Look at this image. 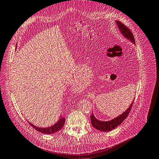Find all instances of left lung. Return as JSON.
<instances>
[{"mask_svg":"<svg viewBox=\"0 0 159 159\" xmlns=\"http://www.w3.org/2000/svg\"><path fill=\"white\" fill-rule=\"evenodd\" d=\"M116 23L117 24V27H118V29L120 30V31L121 32V34L123 35L124 37L126 39L129 40L132 43L135 44V40H134L133 34L128 28L126 27L123 23H121L119 21H116ZM134 101V100H133V101L132 102V103L130 104L129 107L126 109L123 113H121V115L116 117L114 119H112L111 120L105 121H100L99 120H97L94 116V114L92 113L90 117L92 125L95 129L100 130V131H102V132H109V131H111V130L113 129H115L119 125H120L128 116L129 113L132 109Z\"/></svg>","mask_w":159,"mask_h":159,"instance_id":"obj_1","label":"left lung"}]
</instances>
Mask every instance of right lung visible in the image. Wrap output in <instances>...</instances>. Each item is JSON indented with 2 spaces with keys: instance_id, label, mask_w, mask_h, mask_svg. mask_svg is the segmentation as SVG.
<instances>
[{
  "instance_id": "add662e5",
  "label": "right lung",
  "mask_w": 159,
  "mask_h": 159,
  "mask_svg": "<svg viewBox=\"0 0 159 159\" xmlns=\"http://www.w3.org/2000/svg\"><path fill=\"white\" fill-rule=\"evenodd\" d=\"M64 122H65V117H64L62 116H60L59 117V120H58V121H57L56 124L50 126V127H47V128H39V127H37V126L34 125V124H32L30 121H29V123H30V125H31L32 127L37 130V131L41 132V133H43V134H51L56 133L58 131H59L60 129H62V128L64 125Z\"/></svg>"
}]
</instances>
